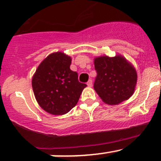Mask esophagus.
Masks as SVG:
<instances>
[{
	"label": "esophagus",
	"mask_w": 161,
	"mask_h": 161,
	"mask_svg": "<svg viewBox=\"0 0 161 161\" xmlns=\"http://www.w3.org/2000/svg\"><path fill=\"white\" fill-rule=\"evenodd\" d=\"M92 85H93V81H92V79H89V81L87 82V86L90 87H91Z\"/></svg>",
	"instance_id": "esophagus-1"
}]
</instances>
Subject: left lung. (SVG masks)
<instances>
[{
	"instance_id": "8db88e82",
	"label": "left lung",
	"mask_w": 161,
	"mask_h": 161,
	"mask_svg": "<svg viewBox=\"0 0 161 161\" xmlns=\"http://www.w3.org/2000/svg\"><path fill=\"white\" fill-rule=\"evenodd\" d=\"M94 68L97 77L93 88L104 103L115 105L133 95L137 83V72L124 57H96Z\"/></svg>"
}]
</instances>
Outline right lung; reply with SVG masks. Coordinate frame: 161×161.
<instances>
[{
    "mask_svg": "<svg viewBox=\"0 0 161 161\" xmlns=\"http://www.w3.org/2000/svg\"><path fill=\"white\" fill-rule=\"evenodd\" d=\"M71 58L61 52L51 53L37 67L32 79L34 97L42 109L64 115L76 105L86 84L70 69Z\"/></svg>",
    "mask_w": 161,
    "mask_h": 161,
    "instance_id": "1",
    "label": "right lung"
}]
</instances>
